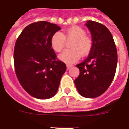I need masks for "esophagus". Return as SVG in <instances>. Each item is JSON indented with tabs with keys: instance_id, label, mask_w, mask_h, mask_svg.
<instances>
[{
	"instance_id": "obj_1",
	"label": "esophagus",
	"mask_w": 129,
	"mask_h": 129,
	"mask_svg": "<svg viewBox=\"0 0 129 129\" xmlns=\"http://www.w3.org/2000/svg\"><path fill=\"white\" fill-rule=\"evenodd\" d=\"M71 67H72V65H69V64H67V69H69Z\"/></svg>"
}]
</instances>
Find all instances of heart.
<instances>
[{
  "label": "heart",
  "instance_id": "heart-1",
  "mask_svg": "<svg viewBox=\"0 0 129 129\" xmlns=\"http://www.w3.org/2000/svg\"><path fill=\"white\" fill-rule=\"evenodd\" d=\"M86 32L79 26L74 25L67 28L65 35L57 32L51 38V45L56 52H61L66 44V39L67 41H72L70 45L71 50L63 51L58 55L60 60L67 63H72L80 58V55L86 56L90 52L92 47V40L87 36Z\"/></svg>",
  "mask_w": 129,
  "mask_h": 129
}]
</instances>
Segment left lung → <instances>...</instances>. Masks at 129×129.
Wrapping results in <instances>:
<instances>
[{
  "instance_id": "8db88e82",
  "label": "left lung",
  "mask_w": 129,
  "mask_h": 129,
  "mask_svg": "<svg viewBox=\"0 0 129 129\" xmlns=\"http://www.w3.org/2000/svg\"><path fill=\"white\" fill-rule=\"evenodd\" d=\"M92 47L87 58L76 66L80 74L74 80L80 95L95 98L101 95L111 84L116 71L117 52L109 30L97 22L88 20Z\"/></svg>"
}]
</instances>
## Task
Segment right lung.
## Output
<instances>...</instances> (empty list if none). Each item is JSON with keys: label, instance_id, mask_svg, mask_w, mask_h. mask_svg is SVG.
<instances>
[{"label": "right lung", "instance_id": "right-lung-1", "mask_svg": "<svg viewBox=\"0 0 129 129\" xmlns=\"http://www.w3.org/2000/svg\"><path fill=\"white\" fill-rule=\"evenodd\" d=\"M61 28L40 21L27 25L16 40L14 61L15 74L22 87L38 99L56 94L66 66L56 60L51 38Z\"/></svg>", "mask_w": 129, "mask_h": 129}]
</instances>
